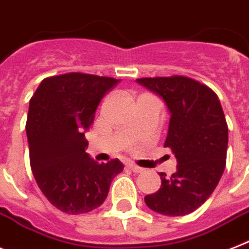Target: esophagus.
Masks as SVG:
<instances>
[{"label": "esophagus", "instance_id": "esophagus-1", "mask_svg": "<svg viewBox=\"0 0 249 249\" xmlns=\"http://www.w3.org/2000/svg\"><path fill=\"white\" fill-rule=\"evenodd\" d=\"M126 165L128 166L129 169L132 170L133 173H141V172H142V168H140V166H137L136 164H133V163H127Z\"/></svg>", "mask_w": 249, "mask_h": 249}]
</instances>
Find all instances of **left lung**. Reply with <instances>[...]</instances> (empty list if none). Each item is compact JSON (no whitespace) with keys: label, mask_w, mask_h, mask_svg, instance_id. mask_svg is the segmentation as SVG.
<instances>
[{"label":"left lung","mask_w":249,"mask_h":249,"mask_svg":"<svg viewBox=\"0 0 249 249\" xmlns=\"http://www.w3.org/2000/svg\"><path fill=\"white\" fill-rule=\"evenodd\" d=\"M136 81L166 104L170 121L164 146L178 163L170 177L159 173L161 186L145 196V203L161 215L183 216L211 196L225 169L228 124L220 100L209 86L186 76Z\"/></svg>","instance_id":"left-lung-1"}]
</instances>
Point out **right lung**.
Wrapping results in <instances>:
<instances>
[{"label":"right lung","instance_id":"right-lung-1","mask_svg":"<svg viewBox=\"0 0 249 249\" xmlns=\"http://www.w3.org/2000/svg\"><path fill=\"white\" fill-rule=\"evenodd\" d=\"M120 80L70 72L47 77L29 103L26 136L39 188L58 210L90 213L106 201L110 182L123 170L118 159L99 164L85 149V131L100 100Z\"/></svg>","mask_w":249,"mask_h":249}]
</instances>
